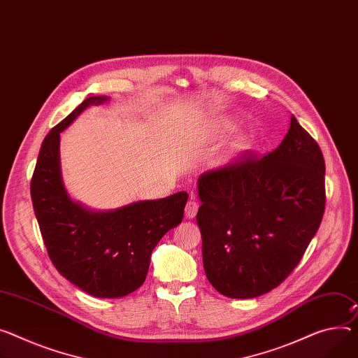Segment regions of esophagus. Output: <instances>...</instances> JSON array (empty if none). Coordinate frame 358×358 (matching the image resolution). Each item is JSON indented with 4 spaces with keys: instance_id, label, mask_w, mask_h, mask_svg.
I'll return each mask as SVG.
<instances>
[{
    "instance_id": "obj_1",
    "label": "esophagus",
    "mask_w": 358,
    "mask_h": 358,
    "mask_svg": "<svg viewBox=\"0 0 358 358\" xmlns=\"http://www.w3.org/2000/svg\"><path fill=\"white\" fill-rule=\"evenodd\" d=\"M198 209H199L198 202L194 201V198H190V201H189V202L186 203V206H185V215H186V217H189V219L195 217L196 213H198Z\"/></svg>"
}]
</instances>
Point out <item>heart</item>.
Returning <instances> with one entry per match:
<instances>
[{"label":"heart","mask_w":358,"mask_h":358,"mask_svg":"<svg viewBox=\"0 0 358 358\" xmlns=\"http://www.w3.org/2000/svg\"><path fill=\"white\" fill-rule=\"evenodd\" d=\"M239 123L229 117H219L210 124V136L213 139H224L231 134H235L239 130ZM255 146V139L251 134H243L238 137V141L234 145V156L242 157L246 153H250Z\"/></svg>","instance_id":"b5f03b06"}]
</instances>
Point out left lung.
Returning a JSON list of instances; mask_svg holds the SVG:
<instances>
[{
	"label": "left lung",
	"mask_w": 358,
	"mask_h": 358,
	"mask_svg": "<svg viewBox=\"0 0 358 358\" xmlns=\"http://www.w3.org/2000/svg\"><path fill=\"white\" fill-rule=\"evenodd\" d=\"M320 146L291 116L280 146L198 179L196 221L212 287L255 298L278 287L317 234L325 206Z\"/></svg>",
	"instance_id": "8db88e82"
}]
</instances>
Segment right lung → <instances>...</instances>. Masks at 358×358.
Masks as SVG:
<instances>
[{"label":"right lung","mask_w":358,"mask_h":358,"mask_svg":"<svg viewBox=\"0 0 358 358\" xmlns=\"http://www.w3.org/2000/svg\"><path fill=\"white\" fill-rule=\"evenodd\" d=\"M108 100L86 99L50 130L31 179V199L50 259L63 277L93 296L120 298L145 282L155 246L182 222L187 194L103 210L70 196L62 173L60 134L86 108Z\"/></svg>","instance_id":"1"}]
</instances>
